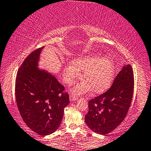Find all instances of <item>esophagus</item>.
<instances>
[{
	"label": "esophagus",
	"mask_w": 151,
	"mask_h": 151,
	"mask_svg": "<svg viewBox=\"0 0 151 151\" xmlns=\"http://www.w3.org/2000/svg\"><path fill=\"white\" fill-rule=\"evenodd\" d=\"M70 101H76V100H77V96H75V95H72L70 94Z\"/></svg>",
	"instance_id": "esophagus-1"
}]
</instances>
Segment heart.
<instances>
[{
    "label": "heart",
    "instance_id": "1",
    "mask_svg": "<svg viewBox=\"0 0 151 151\" xmlns=\"http://www.w3.org/2000/svg\"><path fill=\"white\" fill-rule=\"evenodd\" d=\"M79 70H84L83 81L73 88V91L80 94L91 90L99 92L111 83L114 75L115 65L109 56L101 57L99 54L80 57L69 63L63 70L64 80L70 84L80 76Z\"/></svg>",
    "mask_w": 151,
    "mask_h": 151
}]
</instances>
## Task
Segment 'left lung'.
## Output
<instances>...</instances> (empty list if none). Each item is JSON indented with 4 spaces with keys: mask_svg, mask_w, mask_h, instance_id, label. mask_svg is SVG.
<instances>
[{
    "mask_svg": "<svg viewBox=\"0 0 151 151\" xmlns=\"http://www.w3.org/2000/svg\"><path fill=\"white\" fill-rule=\"evenodd\" d=\"M133 87V68L127 65L118 74L109 90L89 101V111L85 116L89 128L102 135L117 128L128 113Z\"/></svg>",
    "mask_w": 151,
    "mask_h": 151,
    "instance_id": "8db88e82",
    "label": "left lung"
}]
</instances>
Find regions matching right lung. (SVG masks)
I'll return each instance as SVG.
<instances>
[{"label":"right lung","instance_id":"right-lung-1","mask_svg":"<svg viewBox=\"0 0 151 151\" xmlns=\"http://www.w3.org/2000/svg\"><path fill=\"white\" fill-rule=\"evenodd\" d=\"M43 47L34 50L19 68L15 94L23 121L40 135L54 133L61 124L69 95L64 86L50 73L37 68Z\"/></svg>","mask_w":151,"mask_h":151}]
</instances>
